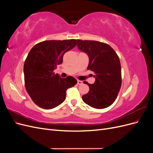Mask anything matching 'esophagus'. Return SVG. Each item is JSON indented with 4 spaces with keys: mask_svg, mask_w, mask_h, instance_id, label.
I'll return each mask as SVG.
<instances>
[{
    "mask_svg": "<svg viewBox=\"0 0 153 153\" xmlns=\"http://www.w3.org/2000/svg\"><path fill=\"white\" fill-rule=\"evenodd\" d=\"M83 84V82L81 80H77V84L78 85H81Z\"/></svg>",
    "mask_w": 153,
    "mask_h": 153,
    "instance_id": "1",
    "label": "esophagus"
}]
</instances>
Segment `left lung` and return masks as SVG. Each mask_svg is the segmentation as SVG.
Masks as SVG:
<instances>
[{"mask_svg": "<svg viewBox=\"0 0 153 153\" xmlns=\"http://www.w3.org/2000/svg\"><path fill=\"white\" fill-rule=\"evenodd\" d=\"M77 47L89 59L87 69L95 73L93 84L87 94L82 96L84 102L92 108L102 109L112 105L121 86V67L119 58L110 45L96 41L76 39Z\"/></svg>", "mask_w": 153, "mask_h": 153, "instance_id": "obj_1", "label": "left lung"}]
</instances>
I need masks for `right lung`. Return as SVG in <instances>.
<instances>
[{
    "mask_svg": "<svg viewBox=\"0 0 153 153\" xmlns=\"http://www.w3.org/2000/svg\"><path fill=\"white\" fill-rule=\"evenodd\" d=\"M76 40L45 41L34 45L27 55L24 73L27 92L34 102L52 109L66 99L68 89L76 84L71 76L62 78L53 70L62 63L63 55L75 47Z\"/></svg>",
    "mask_w": 153,
    "mask_h": 153,
    "instance_id": "add662e5",
    "label": "right lung"
}]
</instances>
